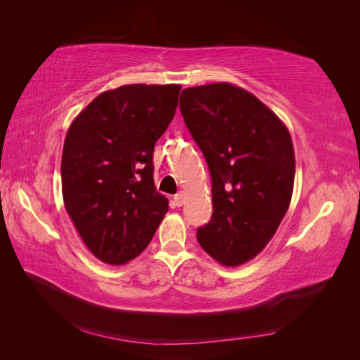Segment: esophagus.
<instances>
[{
    "label": "esophagus",
    "mask_w": 360,
    "mask_h": 360,
    "mask_svg": "<svg viewBox=\"0 0 360 360\" xmlns=\"http://www.w3.org/2000/svg\"><path fill=\"white\" fill-rule=\"evenodd\" d=\"M174 202H176L177 207L183 205V204H184V193H183V192H179V193L174 195Z\"/></svg>",
    "instance_id": "1"
}]
</instances>
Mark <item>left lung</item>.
Here are the masks:
<instances>
[{"label": "left lung", "instance_id": "8db88e82", "mask_svg": "<svg viewBox=\"0 0 360 360\" xmlns=\"http://www.w3.org/2000/svg\"><path fill=\"white\" fill-rule=\"evenodd\" d=\"M180 111L212 177V219L197 230L221 264L264 249L291 201L294 148L284 123L254 94L228 82L184 89Z\"/></svg>", "mask_w": 360, "mask_h": 360}]
</instances>
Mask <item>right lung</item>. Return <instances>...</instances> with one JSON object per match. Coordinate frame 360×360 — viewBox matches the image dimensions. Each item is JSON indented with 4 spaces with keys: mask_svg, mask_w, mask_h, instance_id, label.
<instances>
[{
    "mask_svg": "<svg viewBox=\"0 0 360 360\" xmlns=\"http://www.w3.org/2000/svg\"><path fill=\"white\" fill-rule=\"evenodd\" d=\"M180 90L176 84L118 86L97 96L69 127L61 158L64 207L103 263L138 257L168 212L155 186L153 151Z\"/></svg>",
    "mask_w": 360,
    "mask_h": 360,
    "instance_id": "right-lung-1",
    "label": "right lung"
}]
</instances>
